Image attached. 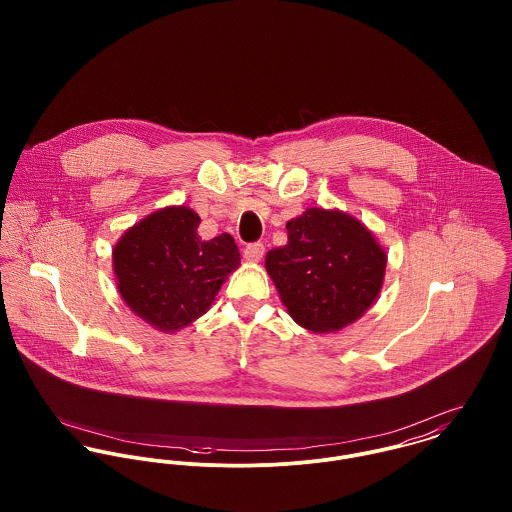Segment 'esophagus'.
I'll return each instance as SVG.
<instances>
[{
    "mask_svg": "<svg viewBox=\"0 0 512 512\" xmlns=\"http://www.w3.org/2000/svg\"><path fill=\"white\" fill-rule=\"evenodd\" d=\"M264 252H266L264 244H262V242H254V244H248V246L244 248V258H246L248 262H260V260L264 258Z\"/></svg>",
    "mask_w": 512,
    "mask_h": 512,
    "instance_id": "1",
    "label": "esophagus"
}]
</instances>
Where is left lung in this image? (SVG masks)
Masks as SVG:
<instances>
[{"instance_id":"left-lung-1","label":"left lung","mask_w":512,"mask_h":512,"mask_svg":"<svg viewBox=\"0 0 512 512\" xmlns=\"http://www.w3.org/2000/svg\"><path fill=\"white\" fill-rule=\"evenodd\" d=\"M286 228L288 244L266 254V270L293 321L335 333L365 315L386 270V252L365 224L313 207Z\"/></svg>"}]
</instances>
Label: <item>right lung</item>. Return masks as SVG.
<instances>
[{"label":"right lung","instance_id":"1","mask_svg":"<svg viewBox=\"0 0 512 512\" xmlns=\"http://www.w3.org/2000/svg\"><path fill=\"white\" fill-rule=\"evenodd\" d=\"M201 217L165 207L124 232L112 250L118 292L128 307L163 333H175L211 309L222 282L240 266L226 232L201 240Z\"/></svg>","mask_w":512,"mask_h":512}]
</instances>
